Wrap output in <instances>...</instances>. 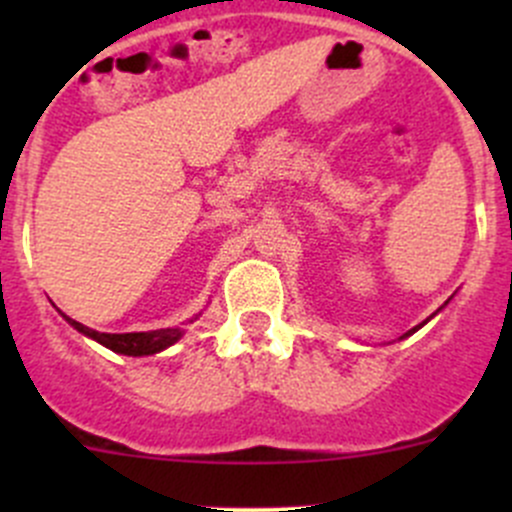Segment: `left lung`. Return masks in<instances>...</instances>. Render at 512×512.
<instances>
[{
    "label": "left lung",
    "instance_id": "8db88e82",
    "mask_svg": "<svg viewBox=\"0 0 512 512\" xmlns=\"http://www.w3.org/2000/svg\"><path fill=\"white\" fill-rule=\"evenodd\" d=\"M426 322H428V319H426ZM426 322H423V324H426ZM418 327H421V324H418ZM418 327H414V329H409V332H406V334H404V337H409V334H414Z\"/></svg>",
    "mask_w": 512,
    "mask_h": 512
}]
</instances>
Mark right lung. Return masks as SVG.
Segmentation results:
<instances>
[{
  "mask_svg": "<svg viewBox=\"0 0 512 512\" xmlns=\"http://www.w3.org/2000/svg\"><path fill=\"white\" fill-rule=\"evenodd\" d=\"M66 317V314H64ZM69 319L71 327L79 329L81 334H86V337L96 339L98 344H103V347H108L111 352H118V354H126V356H148V354H156V352H163L165 347H170V344H175L180 339V329H153V332H131V334H103V332H96V329H89L84 327L81 322H76V319L66 317Z\"/></svg>",
  "mask_w": 512,
  "mask_h": 512,
  "instance_id": "1",
  "label": "right lung"
}]
</instances>
